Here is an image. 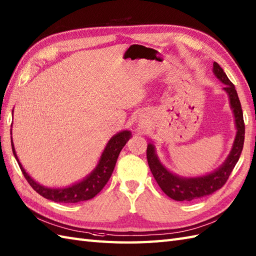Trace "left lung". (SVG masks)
Masks as SVG:
<instances>
[{
	"mask_svg": "<svg viewBox=\"0 0 256 256\" xmlns=\"http://www.w3.org/2000/svg\"><path fill=\"white\" fill-rule=\"evenodd\" d=\"M212 70L217 78L220 80L224 84V89L229 96L230 106L234 111L236 126V135L232 150H231L230 155L222 167L207 176L198 178H180L171 174L170 171H168L160 164L155 154V147H154L152 144H148L147 146V162L148 164H150L154 178H155L158 186L162 190L164 193L167 194L169 198L174 200H195L204 198V196L210 195L214 192H216L217 190L222 188L229 179V176L232 172L238 160H239L243 150L246 128L244 121H243L241 104L239 97H238L234 85L230 82L227 75L224 72V70L217 62H214Z\"/></svg>",
	"mask_w": 256,
	"mask_h": 256,
	"instance_id": "left-lung-1",
	"label": "left lung"
}]
</instances>
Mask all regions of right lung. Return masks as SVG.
Here are the masks:
<instances>
[{
    "label": "right lung",
    "instance_id": "right-lung-1",
    "mask_svg": "<svg viewBox=\"0 0 256 256\" xmlns=\"http://www.w3.org/2000/svg\"><path fill=\"white\" fill-rule=\"evenodd\" d=\"M10 134H12V130H10ZM130 138V133L128 130H123V132H120L116 135H114V138L109 140L108 144H106L96 169H94L92 174L86 178V179L74 184L72 186L64 188H46L44 186H40L39 183L32 180V178L28 176L25 169L22 168L18 158H17L15 148L13 145V140H10V142H12V150H13V154L17 160V162H18V166L22 172V174L26 178L27 182L30 184V186L34 190V191L38 194H40L41 196H44V198L56 202V203L72 204V203H78V202L90 200L94 198V196H96L101 190L104 188L106 182L109 181L112 172H114L118 157L120 155V152L122 150L124 145L126 144V142Z\"/></svg>",
    "mask_w": 256,
    "mask_h": 256
}]
</instances>
